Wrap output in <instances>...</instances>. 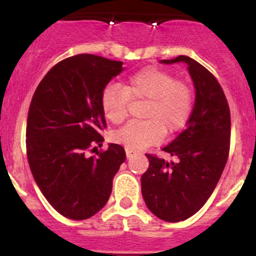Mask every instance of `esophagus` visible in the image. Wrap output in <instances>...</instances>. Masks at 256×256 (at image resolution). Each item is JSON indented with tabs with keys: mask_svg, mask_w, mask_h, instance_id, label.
Returning <instances> with one entry per match:
<instances>
[{
	"mask_svg": "<svg viewBox=\"0 0 256 256\" xmlns=\"http://www.w3.org/2000/svg\"><path fill=\"white\" fill-rule=\"evenodd\" d=\"M126 156H128V158H130V157L134 156V152L132 151H128V150H126Z\"/></svg>",
	"mask_w": 256,
	"mask_h": 256,
	"instance_id": "34e87169",
	"label": "esophagus"
}]
</instances>
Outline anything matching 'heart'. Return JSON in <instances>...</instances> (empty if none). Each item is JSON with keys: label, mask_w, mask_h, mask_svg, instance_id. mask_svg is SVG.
I'll return each instance as SVG.
<instances>
[{"label": "heart", "mask_w": 256, "mask_h": 256, "mask_svg": "<svg viewBox=\"0 0 256 256\" xmlns=\"http://www.w3.org/2000/svg\"><path fill=\"white\" fill-rule=\"evenodd\" d=\"M128 100H147L144 121L126 124L112 134V140L128 151H142L156 144L162 136H171L184 128L192 112L193 96L186 82L171 73L148 66L128 76L121 88L108 85L102 92L100 105L106 120L114 125L128 115Z\"/></svg>", "instance_id": "b5f03b06"}]
</instances>
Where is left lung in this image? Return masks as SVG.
Segmentation results:
<instances>
[{
	"label": "left lung",
	"instance_id": "obj_1",
	"mask_svg": "<svg viewBox=\"0 0 256 256\" xmlns=\"http://www.w3.org/2000/svg\"><path fill=\"white\" fill-rule=\"evenodd\" d=\"M160 63H186L196 89L187 128L164 147L176 157L168 162L152 154L141 177L147 208L164 222L186 220L204 206L226 167L230 141V112L223 89L213 74L187 56Z\"/></svg>",
	"mask_w": 256,
	"mask_h": 256
}]
</instances>
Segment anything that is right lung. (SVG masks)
<instances>
[{
  "mask_svg": "<svg viewBox=\"0 0 256 256\" xmlns=\"http://www.w3.org/2000/svg\"><path fill=\"white\" fill-rule=\"evenodd\" d=\"M122 64L92 54L64 59L46 74L30 102L26 128L30 172L49 204L73 220L90 218L106 204L126 158L116 144L95 158L86 154L90 147L102 146L106 121L100 98Z\"/></svg>",
  "mask_w": 256,
  "mask_h": 256,
  "instance_id": "right-lung-1",
  "label": "right lung"
}]
</instances>
